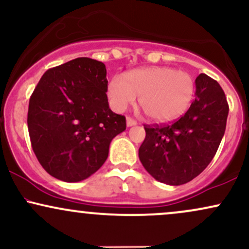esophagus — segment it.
I'll list each match as a JSON object with an SVG mask.
<instances>
[{
	"label": "esophagus",
	"instance_id": "34e87169",
	"mask_svg": "<svg viewBox=\"0 0 249 249\" xmlns=\"http://www.w3.org/2000/svg\"><path fill=\"white\" fill-rule=\"evenodd\" d=\"M136 124H137V122L134 121V119L131 118V117H127V118H126V125H127L128 127L134 126V125H136Z\"/></svg>",
	"mask_w": 249,
	"mask_h": 249
}]
</instances>
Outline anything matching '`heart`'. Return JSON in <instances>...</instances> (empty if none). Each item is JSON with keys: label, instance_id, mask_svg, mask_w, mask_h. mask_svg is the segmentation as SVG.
<instances>
[{"label": "heart", "instance_id": "b5f03b06", "mask_svg": "<svg viewBox=\"0 0 249 249\" xmlns=\"http://www.w3.org/2000/svg\"><path fill=\"white\" fill-rule=\"evenodd\" d=\"M107 98L113 110L122 112L138 103L150 119L171 122L187 110L194 95V81L184 71L166 67L141 68L116 75L107 84Z\"/></svg>", "mask_w": 249, "mask_h": 249}]
</instances>
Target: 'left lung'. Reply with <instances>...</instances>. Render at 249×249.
Masks as SVG:
<instances>
[{"instance_id":"left-lung-1","label":"left lung","mask_w":249,"mask_h":249,"mask_svg":"<svg viewBox=\"0 0 249 249\" xmlns=\"http://www.w3.org/2000/svg\"><path fill=\"white\" fill-rule=\"evenodd\" d=\"M228 104L219 83L205 73L196 79V99L172 124L145 127L139 147L142 166L154 179L179 186L212 161L225 134Z\"/></svg>"}]
</instances>
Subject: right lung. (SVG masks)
<instances>
[{
  "label": "right lung",
  "instance_id": "add662e5",
  "mask_svg": "<svg viewBox=\"0 0 249 249\" xmlns=\"http://www.w3.org/2000/svg\"><path fill=\"white\" fill-rule=\"evenodd\" d=\"M104 63L78 57L49 69L34 90L28 130L34 152L50 176L77 182L97 172L111 141L126 128L107 102Z\"/></svg>",
  "mask_w": 249,
  "mask_h": 249
}]
</instances>
